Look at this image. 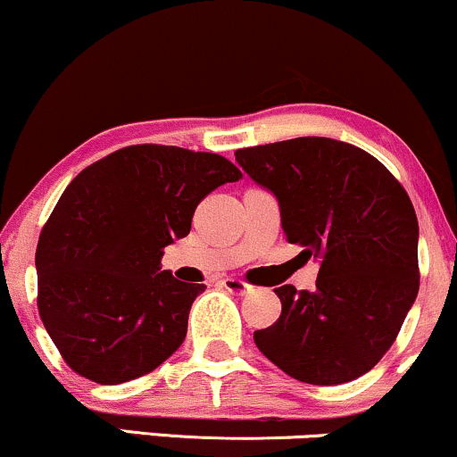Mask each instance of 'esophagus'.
I'll use <instances>...</instances> for the list:
<instances>
[{
	"instance_id": "obj_1",
	"label": "esophagus",
	"mask_w": 457,
	"mask_h": 457,
	"mask_svg": "<svg viewBox=\"0 0 457 457\" xmlns=\"http://www.w3.org/2000/svg\"><path fill=\"white\" fill-rule=\"evenodd\" d=\"M223 287L229 292V295H236V296H245L253 290V286H249V283L243 279H236V277H228V279H223Z\"/></svg>"
}]
</instances>
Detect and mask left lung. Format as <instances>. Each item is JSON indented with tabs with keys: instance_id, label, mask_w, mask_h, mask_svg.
Instances as JSON below:
<instances>
[{
	"instance_id": "8db88e82",
	"label": "left lung",
	"mask_w": 457,
	"mask_h": 457,
	"mask_svg": "<svg viewBox=\"0 0 457 457\" xmlns=\"http://www.w3.org/2000/svg\"><path fill=\"white\" fill-rule=\"evenodd\" d=\"M279 202L287 243L320 262L316 287H277L281 316L260 353L307 385L367 374L395 342L419 292L412 202L378 159L345 141L296 137L236 150Z\"/></svg>"
}]
</instances>
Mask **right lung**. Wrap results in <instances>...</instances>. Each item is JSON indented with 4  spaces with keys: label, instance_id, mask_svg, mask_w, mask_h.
I'll return each mask as SVG.
<instances>
[{
    "label": "right lung",
    "instance_id": "right-lung-1",
    "mask_svg": "<svg viewBox=\"0 0 457 457\" xmlns=\"http://www.w3.org/2000/svg\"><path fill=\"white\" fill-rule=\"evenodd\" d=\"M243 178L212 152L129 145L79 174L36 249L38 312L71 370L98 385L150 374L180 348L204 283L161 270L208 193Z\"/></svg>",
    "mask_w": 457,
    "mask_h": 457
}]
</instances>
